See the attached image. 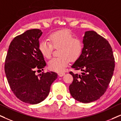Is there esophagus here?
I'll return each mask as SVG.
<instances>
[{"label":"esophagus","mask_w":121,"mask_h":121,"mask_svg":"<svg viewBox=\"0 0 121 121\" xmlns=\"http://www.w3.org/2000/svg\"><path fill=\"white\" fill-rule=\"evenodd\" d=\"M65 74V73H59V76H60V77H62V76H63Z\"/></svg>","instance_id":"esophagus-1"}]
</instances>
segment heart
Returning a JSON list of instances; mask_svg holds the SVG:
<instances>
[{
	"mask_svg": "<svg viewBox=\"0 0 121 121\" xmlns=\"http://www.w3.org/2000/svg\"><path fill=\"white\" fill-rule=\"evenodd\" d=\"M73 35L67 30L56 32L49 36V41H42L39 44V50L46 59L51 57L53 48L58 49L59 56L48 62V68L53 71L61 73L69 63L70 60L75 61L82 55L84 49L83 43L81 39L74 38Z\"/></svg>",
	"mask_w": 121,
	"mask_h": 121,
	"instance_id": "b5f03b06",
	"label": "heart"
}]
</instances>
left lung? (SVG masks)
<instances>
[{"label":"left lung","mask_w":121,"mask_h":121,"mask_svg":"<svg viewBox=\"0 0 121 121\" xmlns=\"http://www.w3.org/2000/svg\"><path fill=\"white\" fill-rule=\"evenodd\" d=\"M82 55L71 66L81 74H70L73 82L69 91L73 98L84 103L95 101L107 89L115 66L112 48L103 37L93 30L85 32Z\"/></svg>","instance_id":"1"}]
</instances>
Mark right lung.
Wrapping results in <instances>:
<instances>
[{
  "mask_svg": "<svg viewBox=\"0 0 121 121\" xmlns=\"http://www.w3.org/2000/svg\"><path fill=\"white\" fill-rule=\"evenodd\" d=\"M42 34L39 29H32L16 37L9 46L4 66L14 94L21 101L31 104L46 98L52 83L57 78V73L53 71L35 74V70H43L46 65L39 50Z\"/></svg>",
  "mask_w": 121,
  "mask_h": 121,
  "instance_id": "add662e5",
  "label": "right lung"
}]
</instances>
